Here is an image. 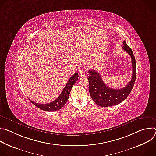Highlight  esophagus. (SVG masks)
I'll return each instance as SVG.
<instances>
[{"instance_id": "34e87169", "label": "esophagus", "mask_w": 156, "mask_h": 156, "mask_svg": "<svg viewBox=\"0 0 156 156\" xmlns=\"http://www.w3.org/2000/svg\"><path fill=\"white\" fill-rule=\"evenodd\" d=\"M85 73H86L85 69H82L80 70V71L79 72V75H80V76H83L85 75Z\"/></svg>"}]
</instances>
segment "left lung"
<instances>
[{
	"label": "left lung",
	"mask_w": 156,
	"mask_h": 156,
	"mask_svg": "<svg viewBox=\"0 0 156 156\" xmlns=\"http://www.w3.org/2000/svg\"><path fill=\"white\" fill-rule=\"evenodd\" d=\"M123 50L131 57L133 69L131 79L126 86L117 90L110 88L103 82L98 72L94 70L88 71L90 73L87 76L89 91L94 102L101 107H109L120 104L128 97L134 86L136 76V60L131 49L127 45L125 41L123 42Z\"/></svg>",
	"instance_id": "8db88e82"
}]
</instances>
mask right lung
I'll list each match as a JSON object with an SVG mask.
<instances>
[{"instance_id": "obj_1", "label": "right lung", "mask_w": 156, "mask_h": 156, "mask_svg": "<svg viewBox=\"0 0 156 156\" xmlns=\"http://www.w3.org/2000/svg\"><path fill=\"white\" fill-rule=\"evenodd\" d=\"M78 79V74L77 73H75V74L72 75L68 81L67 83H66L63 90L62 91L60 96L55 100L50 103L38 104L34 102L30 99V100L34 105L44 111H49V112H51V111H55L59 110L66 104V102H67L72 87L73 86V84L76 83Z\"/></svg>"}]
</instances>
